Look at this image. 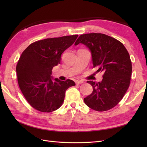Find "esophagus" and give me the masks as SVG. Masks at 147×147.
<instances>
[{
	"mask_svg": "<svg viewBox=\"0 0 147 147\" xmlns=\"http://www.w3.org/2000/svg\"><path fill=\"white\" fill-rule=\"evenodd\" d=\"M83 83V81L82 80H76L75 81V83H76V84H81V83Z\"/></svg>",
	"mask_w": 147,
	"mask_h": 147,
	"instance_id": "1",
	"label": "esophagus"
}]
</instances>
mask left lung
Masks as SVG:
<instances>
[{"label":"left lung","mask_w":147,"mask_h":147,"mask_svg":"<svg viewBox=\"0 0 147 147\" xmlns=\"http://www.w3.org/2000/svg\"><path fill=\"white\" fill-rule=\"evenodd\" d=\"M86 45L91 53L93 67L102 72L100 82H87L93 91L84 98L92 110L104 112L113 108L120 102L129 86L132 74L130 56L123 44L109 35L100 33L81 35L75 43Z\"/></svg>","instance_id":"left-lung-1"}]
</instances>
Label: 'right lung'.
Wrapping results in <instances>:
<instances>
[{
  "label": "right lung",
  "instance_id": "obj_1",
  "mask_svg": "<svg viewBox=\"0 0 147 147\" xmlns=\"http://www.w3.org/2000/svg\"><path fill=\"white\" fill-rule=\"evenodd\" d=\"M78 35L50 38L35 42L22 53L16 65L18 82L28 103L42 112H51L63 104L65 93L75 85L74 81H61L51 76L60 64L61 55L76 40Z\"/></svg>",
  "mask_w": 147,
  "mask_h": 147
}]
</instances>
